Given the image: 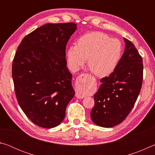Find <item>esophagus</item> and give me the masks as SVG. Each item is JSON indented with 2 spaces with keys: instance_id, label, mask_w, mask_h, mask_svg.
Segmentation results:
<instances>
[{
  "instance_id": "obj_1",
  "label": "esophagus",
  "mask_w": 155,
  "mask_h": 155,
  "mask_svg": "<svg viewBox=\"0 0 155 155\" xmlns=\"http://www.w3.org/2000/svg\"><path fill=\"white\" fill-rule=\"evenodd\" d=\"M90 76L87 74H81L77 77L76 80V97L77 98H83L85 97L83 91L90 85Z\"/></svg>"
}]
</instances>
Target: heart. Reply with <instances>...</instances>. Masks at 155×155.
Listing matches in <instances>:
<instances>
[{
  "label": "heart",
  "instance_id": "1",
  "mask_svg": "<svg viewBox=\"0 0 155 155\" xmlns=\"http://www.w3.org/2000/svg\"><path fill=\"white\" fill-rule=\"evenodd\" d=\"M122 54L121 42L100 31L81 35L77 45L70 46L66 52L68 67L72 71H77L88 57V65L94 74L100 77L111 74L118 65Z\"/></svg>",
  "mask_w": 155,
  "mask_h": 155
}]
</instances>
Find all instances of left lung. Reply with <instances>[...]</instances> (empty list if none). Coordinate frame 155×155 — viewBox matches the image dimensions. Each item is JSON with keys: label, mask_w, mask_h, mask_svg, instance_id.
<instances>
[{"label": "left lung", "mask_w": 155, "mask_h": 155, "mask_svg": "<svg viewBox=\"0 0 155 155\" xmlns=\"http://www.w3.org/2000/svg\"><path fill=\"white\" fill-rule=\"evenodd\" d=\"M125 48L117 68L101 79L94 94L91 119L99 127H115L129 114L140 94L143 79V61L132 42L124 38Z\"/></svg>", "instance_id": "obj_1"}]
</instances>
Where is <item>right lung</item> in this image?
Returning a JSON list of instances; mask_svg holds the SVG:
<instances>
[{
    "label": "right lung",
    "instance_id": "obj_1",
    "mask_svg": "<svg viewBox=\"0 0 155 155\" xmlns=\"http://www.w3.org/2000/svg\"><path fill=\"white\" fill-rule=\"evenodd\" d=\"M74 23L44 25L25 36L15 52L12 77L19 105L38 127H56L74 96L65 47Z\"/></svg>",
    "mask_w": 155,
    "mask_h": 155
}]
</instances>
